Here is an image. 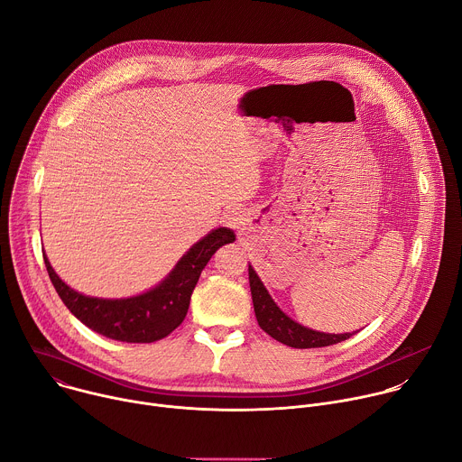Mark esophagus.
I'll return each instance as SVG.
<instances>
[{"label":"esophagus","mask_w":462,"mask_h":462,"mask_svg":"<svg viewBox=\"0 0 462 462\" xmlns=\"http://www.w3.org/2000/svg\"><path fill=\"white\" fill-rule=\"evenodd\" d=\"M226 221H228V225L230 226H236V228H239L241 225H245V214L239 210V208H232L228 214H226Z\"/></svg>","instance_id":"1"}]
</instances>
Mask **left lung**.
Listing matches in <instances>:
<instances>
[{"label": "left lung", "mask_w": 462, "mask_h": 462, "mask_svg": "<svg viewBox=\"0 0 462 462\" xmlns=\"http://www.w3.org/2000/svg\"><path fill=\"white\" fill-rule=\"evenodd\" d=\"M248 282H250L252 303H254L257 323L263 331L271 335L274 340L294 349H310V347L335 346L355 335V333H344V335L318 333V331H312V328H307L296 323L274 303L265 285L261 283V280L257 278L255 271L250 265H248Z\"/></svg>", "instance_id": "obj_1"}]
</instances>
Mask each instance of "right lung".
Instances as JSON below:
<instances>
[{
    "instance_id": "add662e5",
    "label": "right lung",
    "mask_w": 462,
    "mask_h": 462,
    "mask_svg": "<svg viewBox=\"0 0 462 462\" xmlns=\"http://www.w3.org/2000/svg\"><path fill=\"white\" fill-rule=\"evenodd\" d=\"M236 241L230 228H217L197 241L155 289L125 300L91 298L65 285L43 254L49 278L68 307L91 331L118 342L152 344L162 340L182 323L191 292L216 250Z\"/></svg>"
}]
</instances>
